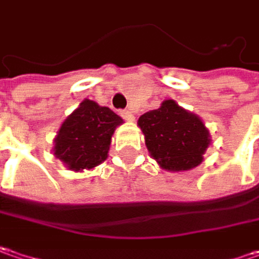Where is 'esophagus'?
<instances>
[{
	"label": "esophagus",
	"mask_w": 259,
	"mask_h": 259,
	"mask_svg": "<svg viewBox=\"0 0 259 259\" xmlns=\"http://www.w3.org/2000/svg\"><path fill=\"white\" fill-rule=\"evenodd\" d=\"M120 114H121V117L124 118V120H127V121H133L135 120L133 113L129 111V110H123V111H120Z\"/></svg>",
	"instance_id": "obj_1"
}]
</instances>
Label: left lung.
<instances>
[{"instance_id": "obj_1", "label": "left lung", "mask_w": 259, "mask_h": 259, "mask_svg": "<svg viewBox=\"0 0 259 259\" xmlns=\"http://www.w3.org/2000/svg\"><path fill=\"white\" fill-rule=\"evenodd\" d=\"M145 145L158 165L171 172H183L203 162L211 142L210 132L197 114L165 100L159 108L138 120Z\"/></svg>"}]
</instances>
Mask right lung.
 <instances>
[{
    "instance_id": "1",
    "label": "right lung",
    "mask_w": 259,
    "mask_h": 259,
    "mask_svg": "<svg viewBox=\"0 0 259 259\" xmlns=\"http://www.w3.org/2000/svg\"><path fill=\"white\" fill-rule=\"evenodd\" d=\"M123 118L85 98L63 120L53 139V155L75 172L94 169L107 159L114 130Z\"/></svg>"
}]
</instances>
